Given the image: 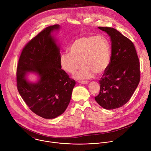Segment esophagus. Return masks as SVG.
Returning a JSON list of instances; mask_svg holds the SVG:
<instances>
[{
  "instance_id": "obj_1",
  "label": "esophagus",
  "mask_w": 151,
  "mask_h": 151,
  "mask_svg": "<svg viewBox=\"0 0 151 151\" xmlns=\"http://www.w3.org/2000/svg\"><path fill=\"white\" fill-rule=\"evenodd\" d=\"M78 82L80 83H82V84H87L88 83V81H79Z\"/></svg>"
}]
</instances>
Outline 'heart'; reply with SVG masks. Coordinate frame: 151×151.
Segmentation results:
<instances>
[{
	"mask_svg": "<svg viewBox=\"0 0 151 151\" xmlns=\"http://www.w3.org/2000/svg\"><path fill=\"white\" fill-rule=\"evenodd\" d=\"M69 52H64L60 57L61 68L67 73H77L78 79L94 77L97 73L102 74L109 67L111 51L109 41L103 36H82L76 39L69 47Z\"/></svg>",
	"mask_w": 151,
	"mask_h": 151,
	"instance_id": "b5f03b06",
	"label": "heart"
}]
</instances>
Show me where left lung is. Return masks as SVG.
<instances>
[{
  "mask_svg": "<svg viewBox=\"0 0 151 151\" xmlns=\"http://www.w3.org/2000/svg\"><path fill=\"white\" fill-rule=\"evenodd\" d=\"M111 37V58L99 81L95 100L106 109L122 107L130 99L140 80V61L135 47L127 37L112 27H99Z\"/></svg>",
  "mask_w": 151,
  "mask_h": 151,
  "instance_id": "obj_1",
  "label": "left lung"
}]
</instances>
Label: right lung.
Listing matches in <instances>:
<instances>
[{
    "label": "right lung",
    "mask_w": 151,
    "mask_h": 151,
    "mask_svg": "<svg viewBox=\"0 0 151 151\" xmlns=\"http://www.w3.org/2000/svg\"><path fill=\"white\" fill-rule=\"evenodd\" d=\"M59 25L43 29L25 45L17 68V87L29 109L37 115L52 119L66 111L76 82L61 69L60 48L51 33ZM27 71L38 73L40 79L30 84L25 78Z\"/></svg>",
    "instance_id": "1"
}]
</instances>
